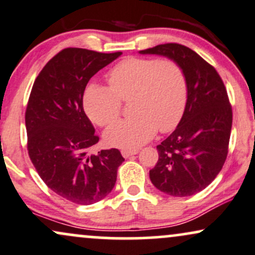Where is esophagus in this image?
<instances>
[{
    "label": "esophagus",
    "mask_w": 255,
    "mask_h": 255,
    "mask_svg": "<svg viewBox=\"0 0 255 255\" xmlns=\"http://www.w3.org/2000/svg\"><path fill=\"white\" fill-rule=\"evenodd\" d=\"M137 152H138V149H132V150H128V149H123L122 155L125 158H128V157L132 156V155H136Z\"/></svg>",
    "instance_id": "esophagus-1"
}]
</instances>
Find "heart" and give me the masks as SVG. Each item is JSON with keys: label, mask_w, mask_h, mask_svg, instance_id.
<instances>
[{"label": "heart", "mask_w": 255, "mask_h": 255, "mask_svg": "<svg viewBox=\"0 0 255 255\" xmlns=\"http://www.w3.org/2000/svg\"><path fill=\"white\" fill-rule=\"evenodd\" d=\"M109 87L89 85L83 94V107L92 122L107 127L121 115L122 101L132 100L133 117L117 122L105 132L107 144L137 148L156 130L168 132L180 122L187 98L184 71L172 59L128 57L107 75Z\"/></svg>", "instance_id": "1"}]
</instances>
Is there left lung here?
Returning a JSON list of instances; mask_svg holds the SVG:
<instances>
[{
    "label": "left lung",
    "mask_w": 255,
    "mask_h": 255,
    "mask_svg": "<svg viewBox=\"0 0 255 255\" xmlns=\"http://www.w3.org/2000/svg\"><path fill=\"white\" fill-rule=\"evenodd\" d=\"M139 53L172 59L186 77L184 115L156 146L158 160L149 176L168 196H192L214 181L228 155L233 112L226 87L216 69L184 45L161 44Z\"/></svg>",
    "instance_id": "obj_1"
}]
</instances>
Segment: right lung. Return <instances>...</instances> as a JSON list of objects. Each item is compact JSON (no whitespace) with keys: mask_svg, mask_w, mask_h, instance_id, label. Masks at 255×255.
Instances as JSON below:
<instances>
[{"mask_svg":"<svg viewBox=\"0 0 255 255\" xmlns=\"http://www.w3.org/2000/svg\"><path fill=\"white\" fill-rule=\"evenodd\" d=\"M121 55L64 49L47 62L32 87L25 115L29 158L47 187L76 204L104 199L124 161L118 149L89 154L99 137L83 110L88 81Z\"/></svg>","mask_w":255,"mask_h":255,"instance_id":"1","label":"right lung"}]
</instances>
